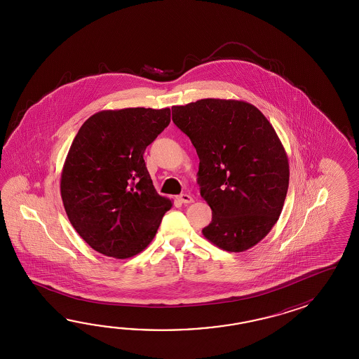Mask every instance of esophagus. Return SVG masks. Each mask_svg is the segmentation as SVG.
<instances>
[{
  "instance_id": "1",
  "label": "esophagus",
  "mask_w": 359,
  "mask_h": 359,
  "mask_svg": "<svg viewBox=\"0 0 359 359\" xmlns=\"http://www.w3.org/2000/svg\"><path fill=\"white\" fill-rule=\"evenodd\" d=\"M178 200H180L182 204H191V203H194V198L190 196V195H187V194H181V195L178 196Z\"/></svg>"
}]
</instances>
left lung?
<instances>
[{
	"label": "left lung",
	"mask_w": 359,
	"mask_h": 359,
	"mask_svg": "<svg viewBox=\"0 0 359 359\" xmlns=\"http://www.w3.org/2000/svg\"><path fill=\"white\" fill-rule=\"evenodd\" d=\"M196 149L200 195L212 209L203 235L226 252L258 244L278 221L289 189V161L272 124L238 100L203 99L172 107Z\"/></svg>",
	"instance_id": "1"
}]
</instances>
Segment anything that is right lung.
<instances>
[{
    "label": "right lung",
    "instance_id": "right-lung-1",
    "mask_svg": "<svg viewBox=\"0 0 359 359\" xmlns=\"http://www.w3.org/2000/svg\"><path fill=\"white\" fill-rule=\"evenodd\" d=\"M170 122V109L102 110L79 128L61 172L69 221L93 250L116 259L153 241L172 201L146 168V147Z\"/></svg>",
    "mask_w": 359,
    "mask_h": 359
}]
</instances>
